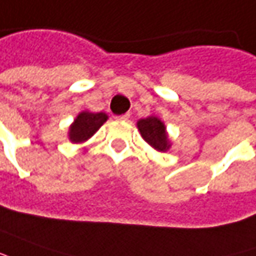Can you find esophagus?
Instances as JSON below:
<instances>
[{"instance_id":"esophagus-1","label":"esophagus","mask_w":256,"mask_h":256,"mask_svg":"<svg viewBox=\"0 0 256 256\" xmlns=\"http://www.w3.org/2000/svg\"><path fill=\"white\" fill-rule=\"evenodd\" d=\"M128 118H130V114H120V116H116V119H118V120H122V122L128 120Z\"/></svg>"}]
</instances>
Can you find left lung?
<instances>
[{
	"mask_svg": "<svg viewBox=\"0 0 256 256\" xmlns=\"http://www.w3.org/2000/svg\"><path fill=\"white\" fill-rule=\"evenodd\" d=\"M137 128L144 138V142L150 144L154 150L165 152L171 148V140L166 132L164 122L158 116H148L137 120Z\"/></svg>",
	"mask_w": 256,
	"mask_h": 256,
	"instance_id": "obj_1",
	"label": "left lung"
}]
</instances>
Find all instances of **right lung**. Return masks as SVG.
<instances>
[{
  "label": "right lung",
  "mask_w": 256,
  "mask_h": 256,
  "mask_svg": "<svg viewBox=\"0 0 256 256\" xmlns=\"http://www.w3.org/2000/svg\"><path fill=\"white\" fill-rule=\"evenodd\" d=\"M106 120H108V114L104 112L99 114H92L90 110L80 112L76 116L74 122L70 124L68 140L72 144H82L88 142Z\"/></svg>",
  "instance_id": "1"
}]
</instances>
